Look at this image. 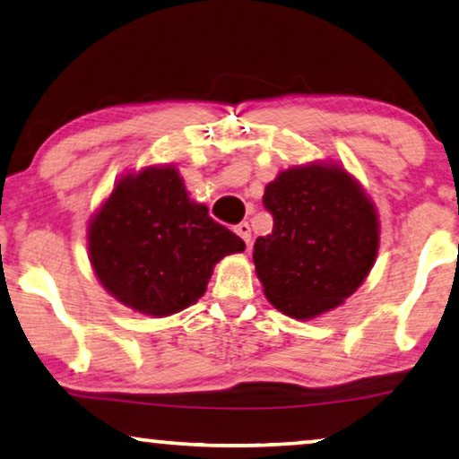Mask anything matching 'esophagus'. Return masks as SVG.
I'll return each instance as SVG.
<instances>
[{
  "mask_svg": "<svg viewBox=\"0 0 459 459\" xmlns=\"http://www.w3.org/2000/svg\"><path fill=\"white\" fill-rule=\"evenodd\" d=\"M235 232H237L238 237L243 238L245 245H247V247H249V243H251V229H249V224H247V222L237 224V227H235Z\"/></svg>",
  "mask_w": 459,
  "mask_h": 459,
  "instance_id": "obj_1",
  "label": "esophagus"
}]
</instances>
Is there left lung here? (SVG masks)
Returning a JSON list of instances; mask_svg holds the SVG:
<instances>
[{"label":"left lung","mask_w":459,"mask_h":459,"mask_svg":"<svg viewBox=\"0 0 459 459\" xmlns=\"http://www.w3.org/2000/svg\"><path fill=\"white\" fill-rule=\"evenodd\" d=\"M274 227L254 262L268 301L307 320L337 307L364 282L378 251V218L364 189L334 164L293 166L264 191Z\"/></svg>","instance_id":"left-lung-1"}]
</instances>
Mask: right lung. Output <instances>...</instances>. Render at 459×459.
<instances>
[{
    "mask_svg": "<svg viewBox=\"0 0 459 459\" xmlns=\"http://www.w3.org/2000/svg\"><path fill=\"white\" fill-rule=\"evenodd\" d=\"M241 237L191 202L172 166L126 174L89 224V255L101 285L125 306L170 316L205 293L224 255Z\"/></svg>",
    "mask_w": 459,
    "mask_h": 459,
    "instance_id": "right-lung-1",
    "label": "right lung"
}]
</instances>
